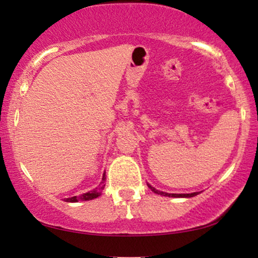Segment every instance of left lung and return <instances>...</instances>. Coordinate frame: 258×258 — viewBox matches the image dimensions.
<instances>
[{
    "instance_id": "obj_1",
    "label": "left lung",
    "mask_w": 258,
    "mask_h": 258,
    "mask_svg": "<svg viewBox=\"0 0 258 258\" xmlns=\"http://www.w3.org/2000/svg\"><path fill=\"white\" fill-rule=\"evenodd\" d=\"M147 186H149L151 190H152L154 194L157 195H161V196H167V197H194V196H197L199 192H194V194H166V192H161L159 190H157V188H154L153 186H151L150 184H147Z\"/></svg>"
}]
</instances>
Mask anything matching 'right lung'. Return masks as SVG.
I'll return each mask as SVG.
<instances>
[{"mask_svg":"<svg viewBox=\"0 0 258 258\" xmlns=\"http://www.w3.org/2000/svg\"><path fill=\"white\" fill-rule=\"evenodd\" d=\"M105 179H106V177L104 176L102 177V181L100 184L98 185V187H95L93 191H89V192H87V194H84V195H81L80 197H77V196H74V197H71V198H66L64 199V201L66 202H72V203H73V202H78V201H91V199H94V198H97V197H99V196L101 195V191L104 190V187H105Z\"/></svg>","mask_w":258,"mask_h":258,"instance_id":"right-lung-1","label":"right lung"}]
</instances>
